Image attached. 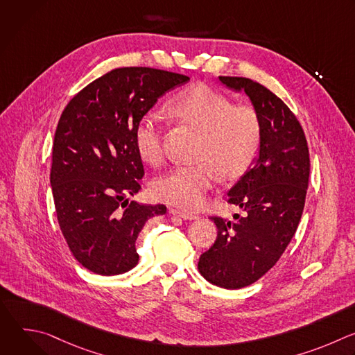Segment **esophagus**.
Listing matches in <instances>:
<instances>
[{
	"label": "esophagus",
	"instance_id": "34e87169",
	"mask_svg": "<svg viewBox=\"0 0 355 355\" xmlns=\"http://www.w3.org/2000/svg\"><path fill=\"white\" fill-rule=\"evenodd\" d=\"M170 214L174 215V216H180L184 220H195V219H198V216L195 214L185 212V211H181V209H170Z\"/></svg>",
	"mask_w": 355,
	"mask_h": 355
}]
</instances>
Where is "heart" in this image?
Returning <instances> with one entry per match:
<instances>
[{"label":"heart","mask_w":355,"mask_h":355,"mask_svg":"<svg viewBox=\"0 0 355 355\" xmlns=\"http://www.w3.org/2000/svg\"><path fill=\"white\" fill-rule=\"evenodd\" d=\"M166 114L177 123L199 132L189 166H178L159 177L153 195L167 204L196 209L215 185L219 173L232 180L243 175L256 160L261 143V119L248 105H233L232 99L207 84H196L173 95ZM139 157L150 166L166 160L164 128L157 114L143 115L133 130Z\"/></svg>","instance_id":"1"}]
</instances>
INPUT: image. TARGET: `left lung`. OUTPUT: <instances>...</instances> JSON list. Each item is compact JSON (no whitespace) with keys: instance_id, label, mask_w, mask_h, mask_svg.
<instances>
[{"instance_id":"left-lung-1","label":"left lung","mask_w":355,"mask_h":355,"mask_svg":"<svg viewBox=\"0 0 355 355\" xmlns=\"http://www.w3.org/2000/svg\"><path fill=\"white\" fill-rule=\"evenodd\" d=\"M230 89L244 91L261 119V143L252 167L227 192L229 204L244 215L234 222L211 218L218 227L214 245L198 268L211 284L239 289L271 270L299 225L305 207L311 160L296 116L264 85L244 77H219Z\"/></svg>"}]
</instances>
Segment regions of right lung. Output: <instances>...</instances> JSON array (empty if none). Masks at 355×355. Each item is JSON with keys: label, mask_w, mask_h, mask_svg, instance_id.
Listing matches in <instances>:
<instances>
[{"label": "right lung", "mask_w": 355, "mask_h": 355, "mask_svg": "<svg viewBox=\"0 0 355 355\" xmlns=\"http://www.w3.org/2000/svg\"><path fill=\"white\" fill-rule=\"evenodd\" d=\"M189 77L150 67L115 69L83 88L64 108L50 171L58 220L74 259L99 275H118L137 261L136 239L164 205L129 195L144 175L133 130L167 91Z\"/></svg>", "instance_id": "right-lung-1"}]
</instances>
